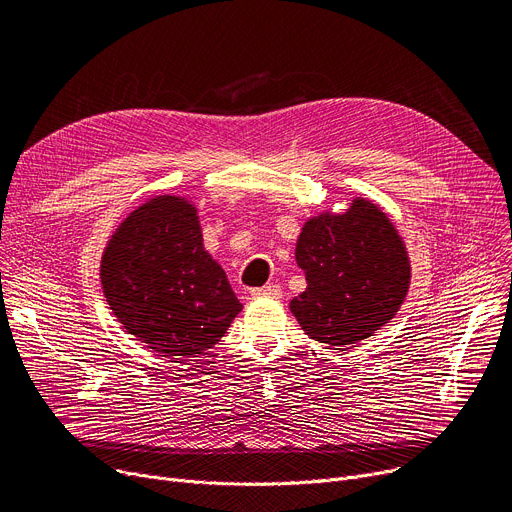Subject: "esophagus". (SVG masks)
I'll return each instance as SVG.
<instances>
[{
	"label": "esophagus",
	"mask_w": 512,
	"mask_h": 512,
	"mask_svg": "<svg viewBox=\"0 0 512 512\" xmlns=\"http://www.w3.org/2000/svg\"><path fill=\"white\" fill-rule=\"evenodd\" d=\"M251 297H272V299H280L282 297V288L278 284H267L261 288H253Z\"/></svg>",
	"instance_id": "1"
}]
</instances>
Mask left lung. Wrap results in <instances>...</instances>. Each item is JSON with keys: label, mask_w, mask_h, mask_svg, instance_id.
I'll list each match as a JSON object with an SVG mask.
<instances>
[{"label": "left lung", "mask_w": 512, "mask_h": 512, "mask_svg": "<svg viewBox=\"0 0 512 512\" xmlns=\"http://www.w3.org/2000/svg\"><path fill=\"white\" fill-rule=\"evenodd\" d=\"M297 263L307 288L290 311L307 336L330 346H353L388 324L411 282L405 242L367 199L309 220L297 240Z\"/></svg>", "instance_id": "obj_1"}]
</instances>
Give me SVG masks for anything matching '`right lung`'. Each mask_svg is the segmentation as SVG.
Listing matches in <instances>:
<instances>
[{
  "label": "right lung",
  "instance_id": "obj_1",
  "mask_svg": "<svg viewBox=\"0 0 512 512\" xmlns=\"http://www.w3.org/2000/svg\"><path fill=\"white\" fill-rule=\"evenodd\" d=\"M101 286L128 334L176 359L211 348L242 309L203 249L197 209L172 195L153 197L118 226L101 259Z\"/></svg>",
  "mask_w": 512,
  "mask_h": 512
}]
</instances>
